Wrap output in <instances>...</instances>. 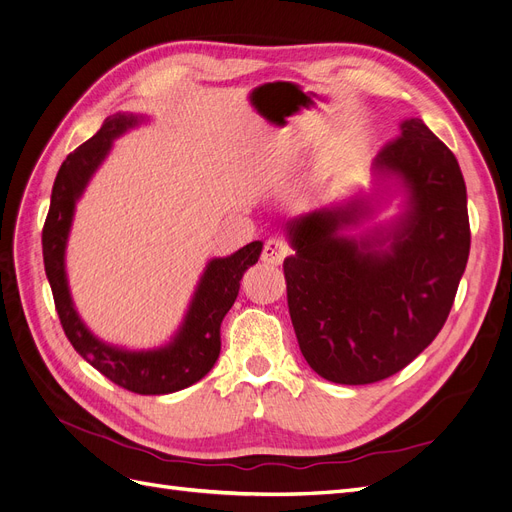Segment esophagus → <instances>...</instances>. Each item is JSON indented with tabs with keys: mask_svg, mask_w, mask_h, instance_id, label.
<instances>
[{
	"mask_svg": "<svg viewBox=\"0 0 512 512\" xmlns=\"http://www.w3.org/2000/svg\"><path fill=\"white\" fill-rule=\"evenodd\" d=\"M290 254V247L282 239H269L265 243V250H262V260L269 262V265H282V260Z\"/></svg>",
	"mask_w": 512,
	"mask_h": 512,
	"instance_id": "1",
	"label": "esophagus"
}]
</instances>
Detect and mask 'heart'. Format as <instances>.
<instances>
[{
    "label": "heart",
    "instance_id": "obj_1",
    "mask_svg": "<svg viewBox=\"0 0 512 512\" xmlns=\"http://www.w3.org/2000/svg\"><path fill=\"white\" fill-rule=\"evenodd\" d=\"M299 153H301V143H299V141H294V143L286 145V147L282 149V162H284L286 166H292L294 162L299 160Z\"/></svg>",
    "mask_w": 512,
    "mask_h": 512
}]
</instances>
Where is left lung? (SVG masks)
Listing matches in <instances>:
<instances>
[{"instance_id": "left-lung-1", "label": "left lung", "mask_w": 512, "mask_h": 512, "mask_svg": "<svg viewBox=\"0 0 512 512\" xmlns=\"http://www.w3.org/2000/svg\"><path fill=\"white\" fill-rule=\"evenodd\" d=\"M371 168V196L286 222L292 327L309 367L337 384H371L412 363L444 327L470 254L466 181L423 119L401 121ZM391 182L405 194V211L348 236Z\"/></svg>"}]
</instances>
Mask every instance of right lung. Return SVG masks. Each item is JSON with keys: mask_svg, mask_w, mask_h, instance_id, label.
<instances>
[{"mask_svg": "<svg viewBox=\"0 0 512 512\" xmlns=\"http://www.w3.org/2000/svg\"><path fill=\"white\" fill-rule=\"evenodd\" d=\"M147 117L115 113L106 117L96 136L76 147L61 164L53 183L51 209L42 228L44 271L53 290L61 327L74 350L102 376L138 395H166L205 378L220 356V324L235 303L243 273L256 265L262 243H247L226 258H213L200 275L194 297L181 327L170 342L153 350L111 346L91 333L72 303L66 275V245L74 220V207L83 196L113 141L141 126Z\"/></svg>", "mask_w": 512, "mask_h": 512, "instance_id": "add662e5", "label": "right lung"}]
</instances>
